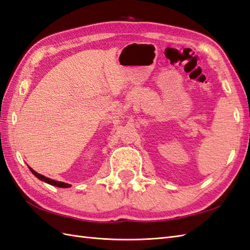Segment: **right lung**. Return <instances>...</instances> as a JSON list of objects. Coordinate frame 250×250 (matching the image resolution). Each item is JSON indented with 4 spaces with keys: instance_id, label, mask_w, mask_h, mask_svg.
Instances as JSON below:
<instances>
[{
    "instance_id": "right-lung-1",
    "label": "right lung",
    "mask_w": 250,
    "mask_h": 250,
    "mask_svg": "<svg viewBox=\"0 0 250 250\" xmlns=\"http://www.w3.org/2000/svg\"><path fill=\"white\" fill-rule=\"evenodd\" d=\"M28 168H30V170L32 171V173H33L35 177L38 178L39 180H42V181H43L45 183L50 184V185H53V187H57V188H70L71 187V184H68V183H65V182H61V181H55V180H52L50 178H46V177H44L42 175H40V173L33 170L30 166H28Z\"/></svg>"
}]
</instances>
